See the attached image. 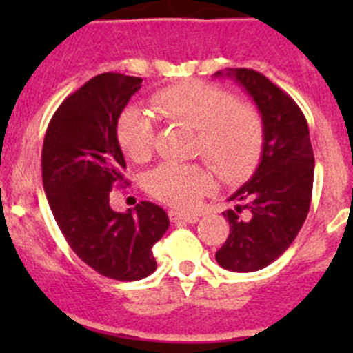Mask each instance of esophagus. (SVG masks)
<instances>
[{
	"label": "esophagus",
	"instance_id": "esophagus-1",
	"mask_svg": "<svg viewBox=\"0 0 353 353\" xmlns=\"http://www.w3.org/2000/svg\"><path fill=\"white\" fill-rule=\"evenodd\" d=\"M168 217H170L171 223H189V224L198 223V219H199L196 214H189V212H182V210H174V208H171V210L168 212Z\"/></svg>",
	"mask_w": 353,
	"mask_h": 353
}]
</instances>
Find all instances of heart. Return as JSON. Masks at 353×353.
Instances as JSON below:
<instances>
[{"instance_id":"obj_1","label":"heart","mask_w":353,"mask_h":353,"mask_svg":"<svg viewBox=\"0 0 353 353\" xmlns=\"http://www.w3.org/2000/svg\"><path fill=\"white\" fill-rule=\"evenodd\" d=\"M164 120L196 129L194 152L203 155L221 180L242 182L256 170L265 143L260 111L235 101L228 90L207 81H182L159 90L150 99ZM117 139L134 162L154 152V120L139 108L118 117ZM212 173L199 162H162L146 176V191L171 207H192L212 189Z\"/></svg>"}]
</instances>
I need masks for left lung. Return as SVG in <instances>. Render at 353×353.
Here are the masks:
<instances>
[{
  "mask_svg": "<svg viewBox=\"0 0 353 353\" xmlns=\"http://www.w3.org/2000/svg\"><path fill=\"white\" fill-rule=\"evenodd\" d=\"M233 77L252 97L265 125L260 164L223 212L230 235L215 252L232 272H254L281 256L301 232L311 205L314 155L304 113L288 93L252 68H228L215 77Z\"/></svg>",
  "mask_w": 353,
  "mask_h": 353,
  "instance_id": "1",
  "label": "left lung"
}]
</instances>
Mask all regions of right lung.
Here are the masks:
<instances>
[{
	"mask_svg": "<svg viewBox=\"0 0 353 353\" xmlns=\"http://www.w3.org/2000/svg\"><path fill=\"white\" fill-rule=\"evenodd\" d=\"M141 77L105 72L68 95L49 121L42 182L49 207L77 256L101 276L138 281L157 269L152 248L170 226L159 205L114 212L109 194L127 183L117 121Z\"/></svg>",
	"mask_w": 353,
	"mask_h": 353,
	"instance_id": "add662e5",
	"label": "right lung"
}]
</instances>
